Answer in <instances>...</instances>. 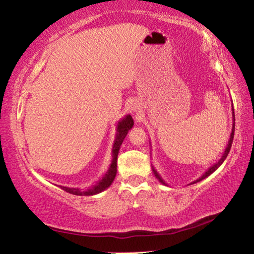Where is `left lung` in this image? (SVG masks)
Listing matches in <instances>:
<instances>
[{
    "label": "left lung",
    "mask_w": 254,
    "mask_h": 254,
    "mask_svg": "<svg viewBox=\"0 0 254 254\" xmlns=\"http://www.w3.org/2000/svg\"><path fill=\"white\" fill-rule=\"evenodd\" d=\"M232 111H233V127H232V132H230V138H229V140H228V143H227V147H226V149H225V151H224V154H222V156H221V158L220 160H219L218 162H215V163L211 166V168H209L207 169V171L204 173V175L202 176V177H199L197 180H195V181H192V183H190L189 185H192V184H196V183H198V181H200V180H203V179H205V178H207L209 177L210 175H212V173H213L215 170H217L219 166H220L222 163H224V161L226 160V157L228 156V153H229V150H230V147H232V143H233V139H234V132H235V113H234V107L232 108ZM153 172H154V175H155V177L157 178L158 180H160V183L161 184H163V185H165V186H168V184L165 183V181L162 179V177L160 176V173H158L156 170L154 169V166H153Z\"/></svg>",
    "instance_id": "8db88e82"
}]
</instances>
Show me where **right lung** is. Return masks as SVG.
I'll return each mask as SVG.
<instances>
[{
  "label": "right lung",
  "instance_id": "add662e5",
  "mask_svg": "<svg viewBox=\"0 0 254 254\" xmlns=\"http://www.w3.org/2000/svg\"><path fill=\"white\" fill-rule=\"evenodd\" d=\"M132 127H133V120H132V116L128 114L127 116H124V119H122L119 123H117L116 137H115L114 145H113V149H112V157H113L112 163L109 165V169L107 170V172L105 173V176L101 178L96 185H93L92 187L86 189V190H82V189L79 188H69V187H64V186H60V188L64 189V190L67 192H69V194L78 195V196L96 195V194H99L101 191H104L105 189H107L115 179L116 171H117L116 169L117 155H119L121 145H122L124 138L127 137L128 130L132 128Z\"/></svg>",
  "mask_w": 254,
  "mask_h": 254
}]
</instances>
